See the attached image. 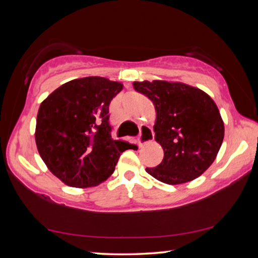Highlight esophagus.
<instances>
[{"mask_svg": "<svg viewBox=\"0 0 258 258\" xmlns=\"http://www.w3.org/2000/svg\"><path fill=\"white\" fill-rule=\"evenodd\" d=\"M154 140V132H152V128L149 126H142L140 128V137H139V146L142 147L147 145V143L151 142Z\"/></svg>", "mask_w": 258, "mask_h": 258, "instance_id": "esophagus-1", "label": "esophagus"}]
</instances>
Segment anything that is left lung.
Instances as JSON below:
<instances>
[{
	"label": "left lung",
	"instance_id": "8db88e82",
	"mask_svg": "<svg viewBox=\"0 0 258 258\" xmlns=\"http://www.w3.org/2000/svg\"><path fill=\"white\" fill-rule=\"evenodd\" d=\"M135 91L155 106V140L164 150L148 174L166 184L190 182L213 164L224 139V123L209 95L180 82H134Z\"/></svg>",
	"mask_w": 258,
	"mask_h": 258
}]
</instances>
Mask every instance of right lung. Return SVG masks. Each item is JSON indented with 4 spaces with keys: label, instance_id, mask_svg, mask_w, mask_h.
I'll use <instances>...</instances> for the list:
<instances>
[{
    "label": "right lung",
    "instance_id": "right-lung-1",
    "mask_svg": "<svg viewBox=\"0 0 258 258\" xmlns=\"http://www.w3.org/2000/svg\"><path fill=\"white\" fill-rule=\"evenodd\" d=\"M123 84L90 76L69 81L41 103L35 141L49 171L74 187L97 186L111 175L128 143L112 140L109 104Z\"/></svg>",
    "mask_w": 258,
    "mask_h": 258
}]
</instances>
